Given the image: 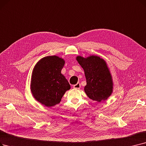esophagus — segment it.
I'll return each instance as SVG.
<instances>
[{
  "mask_svg": "<svg viewBox=\"0 0 146 146\" xmlns=\"http://www.w3.org/2000/svg\"><path fill=\"white\" fill-rule=\"evenodd\" d=\"M73 88L75 89H79L80 88V83H78L76 85H73Z\"/></svg>",
  "mask_w": 146,
  "mask_h": 146,
  "instance_id": "esophagus-1",
  "label": "esophagus"
}]
</instances>
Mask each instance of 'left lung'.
<instances>
[{"label": "left lung", "mask_w": 146, "mask_h": 146, "mask_svg": "<svg viewBox=\"0 0 146 146\" xmlns=\"http://www.w3.org/2000/svg\"><path fill=\"white\" fill-rule=\"evenodd\" d=\"M76 60L84 70L86 80L84 90L88 97L98 102L106 100L113 92V84L106 61L96 55L87 58L78 56Z\"/></svg>", "instance_id": "obj_1"}]
</instances>
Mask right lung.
Returning <instances> with one entry per match:
<instances>
[{
    "mask_svg": "<svg viewBox=\"0 0 146 146\" xmlns=\"http://www.w3.org/2000/svg\"><path fill=\"white\" fill-rule=\"evenodd\" d=\"M65 61L59 56H45L37 62L31 75V91L42 104L50 107L59 104L65 92L70 89L61 74Z\"/></svg>",
    "mask_w": 146,
    "mask_h": 146,
    "instance_id": "right-lung-1",
    "label": "right lung"
}]
</instances>
